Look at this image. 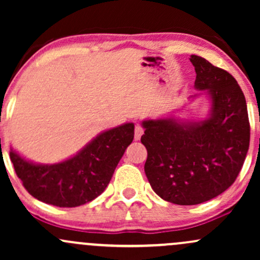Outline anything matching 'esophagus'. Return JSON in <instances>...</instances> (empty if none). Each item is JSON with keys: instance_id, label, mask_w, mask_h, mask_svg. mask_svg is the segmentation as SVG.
<instances>
[{"instance_id": "1", "label": "esophagus", "mask_w": 260, "mask_h": 260, "mask_svg": "<svg viewBox=\"0 0 260 260\" xmlns=\"http://www.w3.org/2000/svg\"><path fill=\"white\" fill-rule=\"evenodd\" d=\"M143 133H144V128L142 127V124L137 123L136 127H134V139L139 140L140 137L143 136Z\"/></svg>"}]
</instances>
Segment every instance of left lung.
<instances>
[{"label":"left lung","instance_id":"obj_1","mask_svg":"<svg viewBox=\"0 0 260 260\" xmlns=\"http://www.w3.org/2000/svg\"><path fill=\"white\" fill-rule=\"evenodd\" d=\"M194 86L211 98L210 117L201 122L149 120L140 142L144 171L164 201L196 205L215 198L236 181L249 148L250 126L237 80L201 56L192 55Z\"/></svg>","mask_w":260,"mask_h":260}]
</instances>
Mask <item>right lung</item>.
<instances>
[{
  "instance_id": "obj_1",
  "label": "right lung",
  "mask_w": 260,
  "mask_h": 260,
  "mask_svg": "<svg viewBox=\"0 0 260 260\" xmlns=\"http://www.w3.org/2000/svg\"><path fill=\"white\" fill-rule=\"evenodd\" d=\"M134 138V124L126 123L99 134L71 159L38 165L12 150L10 157L29 194L47 204L74 208L105 190L118 161Z\"/></svg>"
}]
</instances>
